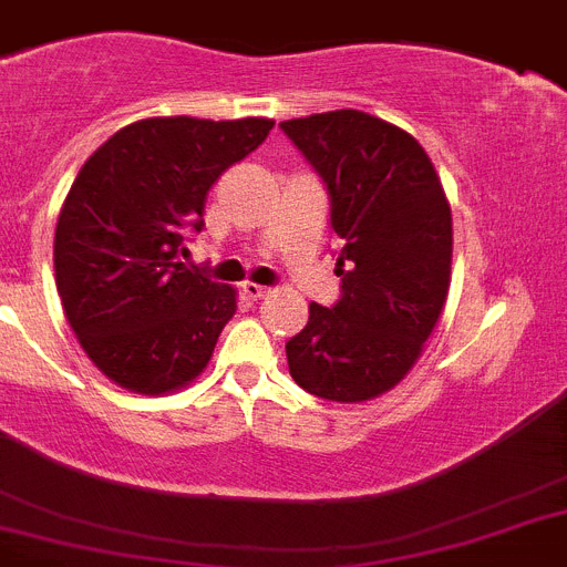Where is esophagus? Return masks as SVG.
<instances>
[{
    "label": "esophagus",
    "instance_id": "1",
    "mask_svg": "<svg viewBox=\"0 0 567 567\" xmlns=\"http://www.w3.org/2000/svg\"><path fill=\"white\" fill-rule=\"evenodd\" d=\"M241 295L247 300H264L269 295V289L261 287V284H252V280H247V284H241Z\"/></svg>",
    "mask_w": 567,
    "mask_h": 567
}]
</instances>
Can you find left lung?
I'll use <instances>...</instances> for the list:
<instances>
[{
	"label": "left lung",
	"mask_w": 567,
	"mask_h": 567,
	"mask_svg": "<svg viewBox=\"0 0 567 567\" xmlns=\"http://www.w3.org/2000/svg\"><path fill=\"white\" fill-rule=\"evenodd\" d=\"M323 176L340 238L334 309L309 303L287 342L303 391L342 404L393 391L419 362L453 278V210L419 140L357 109L284 121Z\"/></svg>",
	"instance_id": "left-lung-1"
}]
</instances>
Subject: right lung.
<instances>
[{
  "mask_svg": "<svg viewBox=\"0 0 567 567\" xmlns=\"http://www.w3.org/2000/svg\"><path fill=\"white\" fill-rule=\"evenodd\" d=\"M275 121L145 117L78 171L55 225V287L83 354L114 385L165 396L207 368L238 292L190 272L207 190Z\"/></svg>",
  "mask_w": 567,
  "mask_h": 567,
  "instance_id": "1",
  "label": "right lung"
}]
</instances>
